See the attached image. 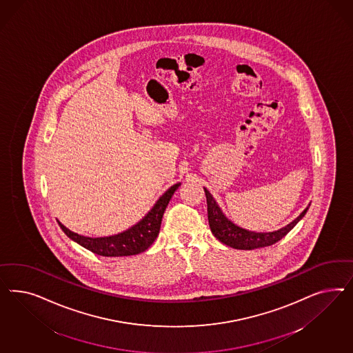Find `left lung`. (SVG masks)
Masks as SVG:
<instances>
[{"mask_svg":"<svg viewBox=\"0 0 353 353\" xmlns=\"http://www.w3.org/2000/svg\"><path fill=\"white\" fill-rule=\"evenodd\" d=\"M205 198H207V214H208V224L211 228L212 234L226 246L233 247L236 250H254L260 247L272 246L279 239H282L290 230L299 223L300 220L307 214L310 205L301 214L291 221L285 228H281L276 232L269 233H256L239 228L238 225L233 224L221 211L219 204L212 196V194L204 188Z\"/></svg>","mask_w":353,"mask_h":353,"instance_id":"obj_1","label":"left lung"}]
</instances>
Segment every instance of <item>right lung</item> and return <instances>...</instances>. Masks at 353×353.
Here are the masks:
<instances>
[{
    "mask_svg": "<svg viewBox=\"0 0 353 353\" xmlns=\"http://www.w3.org/2000/svg\"><path fill=\"white\" fill-rule=\"evenodd\" d=\"M181 183H174L167 192L161 195L158 202L150 210L139 223L133 225L130 229L111 236H101V238H90L84 235L77 234L67 229L64 225L58 221L64 234L80 246L92 251L99 256H130L137 255L146 251L157 239L161 230V219L167 205L171 201L173 192L179 189Z\"/></svg>",
    "mask_w": 353,
    "mask_h": 353,
    "instance_id": "right-lung-1",
    "label": "right lung"
}]
</instances>
